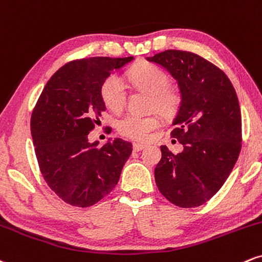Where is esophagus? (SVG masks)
Masks as SVG:
<instances>
[{
    "label": "esophagus",
    "mask_w": 262,
    "mask_h": 262,
    "mask_svg": "<svg viewBox=\"0 0 262 262\" xmlns=\"http://www.w3.org/2000/svg\"><path fill=\"white\" fill-rule=\"evenodd\" d=\"M143 148H146V144L143 143H134V150L135 152H140Z\"/></svg>",
    "instance_id": "34e87169"
}]
</instances>
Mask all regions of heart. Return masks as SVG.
I'll return each mask as SVG.
<instances>
[{"instance_id": "b5f03b06", "label": "heart", "mask_w": 262, "mask_h": 262, "mask_svg": "<svg viewBox=\"0 0 262 262\" xmlns=\"http://www.w3.org/2000/svg\"><path fill=\"white\" fill-rule=\"evenodd\" d=\"M128 79L135 87L150 93V107L169 115L177 109L179 97L173 88L169 87V76L165 71L153 63L142 62L128 72ZM101 98L107 109L118 113L124 109L127 92L119 76L113 75L101 85ZM161 125V120L155 114L136 115L127 114L119 120L116 127L122 136L135 141H146L150 132Z\"/></svg>"}]
</instances>
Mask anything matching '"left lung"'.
<instances>
[{"label":"left lung","instance_id":"obj_1","mask_svg":"<svg viewBox=\"0 0 262 262\" xmlns=\"http://www.w3.org/2000/svg\"><path fill=\"white\" fill-rule=\"evenodd\" d=\"M177 79L181 101L171 136L184 149L162 146L155 169L158 190L184 208L207 202L222 187L242 149V115L232 82L222 70L189 51L167 50L147 57Z\"/></svg>","mask_w":262,"mask_h":262}]
</instances>
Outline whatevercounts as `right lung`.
<instances>
[{
	"label": "right lung",
	"mask_w": 262,
	"mask_h": 262,
	"mask_svg": "<svg viewBox=\"0 0 262 262\" xmlns=\"http://www.w3.org/2000/svg\"><path fill=\"white\" fill-rule=\"evenodd\" d=\"M134 57H91L66 63L46 83L30 120L40 171L66 204L89 207L120 179L132 144L121 138L99 147L88 134L106 106L101 85Z\"/></svg>",
	"instance_id": "obj_1"
}]
</instances>
